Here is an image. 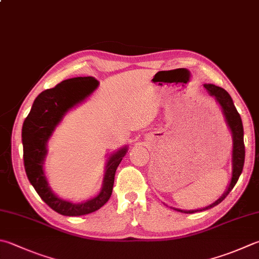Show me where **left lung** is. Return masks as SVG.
Returning <instances> with one entry per match:
<instances>
[{
	"mask_svg": "<svg viewBox=\"0 0 259 259\" xmlns=\"http://www.w3.org/2000/svg\"><path fill=\"white\" fill-rule=\"evenodd\" d=\"M204 88L209 96L214 97L217 99L219 104L221 105L223 114L226 116V120L229 125V127L231 130L232 133V139H233V150H232V178L230 185H229V188L227 192L224 193L221 198H219L215 203L211 204L204 208L195 209V211H183V209L175 208L176 211L184 212V213H195V212H201L205 211V209L211 208L213 206L220 204L224 198L228 196V194L231 192L232 188L235 187L237 184L239 177L242 172L243 163H245V143H243V127H242V121L241 117L236 109L235 105H233V101L231 99L230 95L223 89L221 87H217L214 84H204Z\"/></svg>",
	"mask_w": 259,
	"mask_h": 259,
	"instance_id": "obj_1",
	"label": "left lung"
}]
</instances>
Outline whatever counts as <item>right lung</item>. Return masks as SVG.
<instances>
[{
  "label": "right lung",
  "instance_id": "right-lung-1",
  "mask_svg": "<svg viewBox=\"0 0 259 259\" xmlns=\"http://www.w3.org/2000/svg\"><path fill=\"white\" fill-rule=\"evenodd\" d=\"M98 87L91 76L73 77L42 91L33 101L31 110L22 126L23 163L29 182L39 196L54 211L67 217H79L99 209L108 202L113 193L115 172L127 149H120L111 155L106 167L104 187L98 196L85 203L73 204L58 198L48 186L42 170L47 153L46 142L58 123L72 107L84 100Z\"/></svg>",
  "mask_w": 259,
  "mask_h": 259
}]
</instances>
